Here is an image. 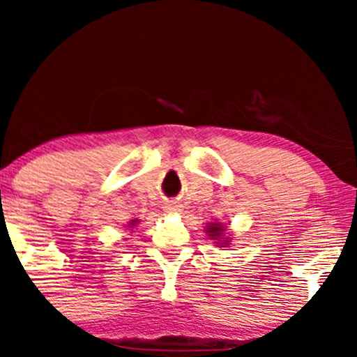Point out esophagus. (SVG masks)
Listing matches in <instances>:
<instances>
[{
  "label": "esophagus",
  "instance_id": "1",
  "mask_svg": "<svg viewBox=\"0 0 357 357\" xmlns=\"http://www.w3.org/2000/svg\"><path fill=\"white\" fill-rule=\"evenodd\" d=\"M166 208L169 211H179V208H181V206H179V204H176L174 202H169V203H167Z\"/></svg>",
  "mask_w": 357,
  "mask_h": 357
}]
</instances>
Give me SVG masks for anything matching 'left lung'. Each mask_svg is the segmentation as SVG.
Instances as JSON below:
<instances>
[{
    "label": "left lung",
    "instance_id": "1",
    "mask_svg": "<svg viewBox=\"0 0 357 357\" xmlns=\"http://www.w3.org/2000/svg\"><path fill=\"white\" fill-rule=\"evenodd\" d=\"M208 231H210L211 236H220V233L223 231V228L220 227V225H210V228H208Z\"/></svg>",
    "mask_w": 357,
    "mask_h": 357
}]
</instances>
